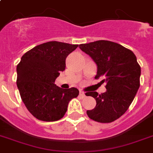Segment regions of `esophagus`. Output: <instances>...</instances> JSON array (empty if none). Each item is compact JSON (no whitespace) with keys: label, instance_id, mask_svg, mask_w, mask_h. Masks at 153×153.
<instances>
[{"label":"esophagus","instance_id":"esophagus-1","mask_svg":"<svg viewBox=\"0 0 153 153\" xmlns=\"http://www.w3.org/2000/svg\"><path fill=\"white\" fill-rule=\"evenodd\" d=\"M79 96L82 97V98H84V97H86L85 93L84 91H79Z\"/></svg>","mask_w":153,"mask_h":153}]
</instances>
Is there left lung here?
<instances>
[{
    "instance_id": "8db88e82",
    "label": "left lung",
    "mask_w": 153,
    "mask_h": 153,
    "mask_svg": "<svg viewBox=\"0 0 153 153\" xmlns=\"http://www.w3.org/2000/svg\"><path fill=\"white\" fill-rule=\"evenodd\" d=\"M79 48L90 55L98 66L95 78L102 77L106 91L87 92L96 105L87 111L90 119L99 123H111L128 109L140 87L141 66L133 51L109 40H97L79 45Z\"/></svg>"
}]
</instances>
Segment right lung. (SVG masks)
Returning a JSON list of instances; mask_svg holds the SVG:
<instances>
[{
	"instance_id": "obj_1",
	"label": "right lung",
	"mask_w": 153,
	"mask_h": 153,
	"mask_svg": "<svg viewBox=\"0 0 153 153\" xmlns=\"http://www.w3.org/2000/svg\"><path fill=\"white\" fill-rule=\"evenodd\" d=\"M78 47L59 41H49L34 47L22 55L17 65L18 89L22 102L39 120L56 121L67 111L76 88L62 89L55 81L65 68V59Z\"/></svg>"
}]
</instances>
